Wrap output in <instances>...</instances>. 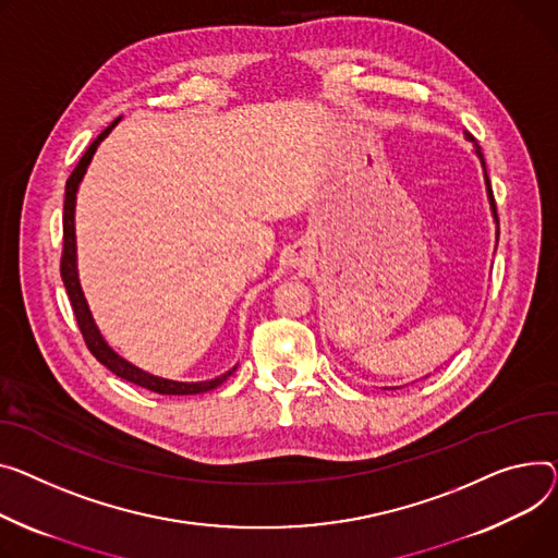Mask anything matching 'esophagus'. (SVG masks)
<instances>
[{
  "instance_id": "34e87169",
  "label": "esophagus",
  "mask_w": 558,
  "mask_h": 558,
  "mask_svg": "<svg viewBox=\"0 0 558 558\" xmlns=\"http://www.w3.org/2000/svg\"><path fill=\"white\" fill-rule=\"evenodd\" d=\"M291 263H301V259H299V255H295V257H291Z\"/></svg>"
}]
</instances>
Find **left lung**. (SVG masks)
I'll use <instances>...</instances> for the list:
<instances>
[{"instance_id":"1","label":"left lung","mask_w":558,"mask_h":558,"mask_svg":"<svg viewBox=\"0 0 558 558\" xmlns=\"http://www.w3.org/2000/svg\"><path fill=\"white\" fill-rule=\"evenodd\" d=\"M464 136H466V141H471V143L475 145V155L480 157V163H482V168H485V155H482V150H480L477 141H475V138H473V134H469V132H464ZM485 183H487V195H489V204H492V213H494V219L498 221V213H496V199H494V191H492V181H489L487 168H485Z\"/></svg>"}]
</instances>
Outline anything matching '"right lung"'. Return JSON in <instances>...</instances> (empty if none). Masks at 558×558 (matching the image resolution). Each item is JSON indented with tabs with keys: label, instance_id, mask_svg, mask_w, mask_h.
<instances>
[{
	"label": "right lung",
	"instance_id": "obj_1",
	"mask_svg": "<svg viewBox=\"0 0 558 558\" xmlns=\"http://www.w3.org/2000/svg\"><path fill=\"white\" fill-rule=\"evenodd\" d=\"M121 119H117L114 123H111L107 130H102L96 141L87 147V153L83 155V159L78 161V166L73 168V172L69 174L66 179V189H64V215H62V257H60V276H62V282H64V289H66V295L71 301V310L73 314H76V320H78V327H81V333L83 339L89 348V352L107 367L114 373L117 377L130 381V384H136L141 388H147L153 392H159V395H199V392H208L213 388H217L219 384H225L233 373L235 367H231L229 373L219 375L210 381H197V384H183V381H170V379H161V377H155L150 373H143L141 367L132 365L130 361L121 359L114 350H111L105 339L100 337V331L92 318V312L87 307V301L83 295V289H81V282H78V269H76V229H73V210H76V193H78V185H81V179L85 177V170L96 153L98 143L111 132V128H114Z\"/></svg>",
	"mask_w": 558,
	"mask_h": 558
}]
</instances>
